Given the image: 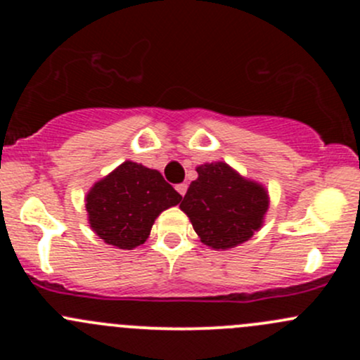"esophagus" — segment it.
Returning a JSON list of instances; mask_svg holds the SVG:
<instances>
[{"mask_svg": "<svg viewBox=\"0 0 360 360\" xmlns=\"http://www.w3.org/2000/svg\"><path fill=\"white\" fill-rule=\"evenodd\" d=\"M186 190H188V186L184 183L177 184V186H176V191L181 195V197H184V195H186Z\"/></svg>", "mask_w": 360, "mask_h": 360, "instance_id": "obj_1", "label": "esophagus"}]
</instances>
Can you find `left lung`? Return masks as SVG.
<instances>
[{
    "mask_svg": "<svg viewBox=\"0 0 360 360\" xmlns=\"http://www.w3.org/2000/svg\"><path fill=\"white\" fill-rule=\"evenodd\" d=\"M181 202L200 240L212 249H230L249 240L259 230L268 209L263 186L238 176L224 162L197 169Z\"/></svg>",
    "mask_w": 360,
    "mask_h": 360,
    "instance_id": "left-lung-1",
    "label": "left lung"
}]
</instances>
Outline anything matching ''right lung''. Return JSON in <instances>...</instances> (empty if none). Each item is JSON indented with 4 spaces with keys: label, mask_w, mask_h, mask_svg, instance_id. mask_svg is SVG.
I'll list each match as a JSON object with an SVG mask.
<instances>
[{
    "label": "right lung",
    "mask_w": 360,
    "mask_h": 360,
    "mask_svg": "<svg viewBox=\"0 0 360 360\" xmlns=\"http://www.w3.org/2000/svg\"><path fill=\"white\" fill-rule=\"evenodd\" d=\"M181 195L158 170L123 162L86 195L92 230L106 244L134 249L144 244L162 210L177 205Z\"/></svg>",
    "instance_id": "add662e5"
}]
</instances>
